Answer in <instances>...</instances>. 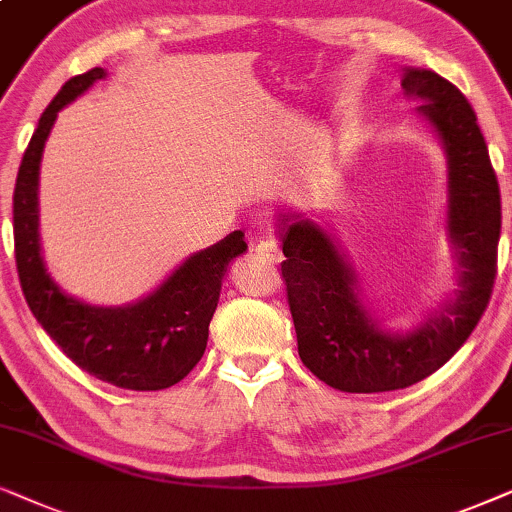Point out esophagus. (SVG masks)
Returning a JSON list of instances; mask_svg holds the SVG:
<instances>
[{"mask_svg":"<svg viewBox=\"0 0 512 512\" xmlns=\"http://www.w3.org/2000/svg\"><path fill=\"white\" fill-rule=\"evenodd\" d=\"M250 234H252V238H255V252L260 255V260L269 262V264H278L283 260L281 245H278L274 238H264L260 224H252Z\"/></svg>","mask_w":512,"mask_h":512,"instance_id":"obj_1","label":"esophagus"}]
</instances>
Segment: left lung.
<instances>
[{
	"instance_id": "obj_1",
	"label": "left lung",
	"mask_w": 512,
	"mask_h": 512,
	"mask_svg": "<svg viewBox=\"0 0 512 512\" xmlns=\"http://www.w3.org/2000/svg\"><path fill=\"white\" fill-rule=\"evenodd\" d=\"M405 93L445 142L449 159V231L461 257V288L452 304L407 337L379 332L353 292V274L335 243L309 222L283 220L281 276L302 363L346 393L398 391L431 377L466 344L487 311L501 236L499 180L473 107L452 81L407 70Z\"/></svg>"
}]
</instances>
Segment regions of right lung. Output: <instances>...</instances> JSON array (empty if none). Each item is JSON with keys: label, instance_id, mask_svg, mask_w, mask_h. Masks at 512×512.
Listing matches in <instances>:
<instances>
[{"label": "right lung", "instance_id": "add662e5", "mask_svg": "<svg viewBox=\"0 0 512 512\" xmlns=\"http://www.w3.org/2000/svg\"><path fill=\"white\" fill-rule=\"evenodd\" d=\"M102 77L105 70L93 67L65 81L25 149L13 189L16 269L34 318L74 365L128 391H161L185 379L201 360L222 278L248 245L243 231H234L213 248L189 257L154 295L124 309H98L58 290L39 255V161L60 109Z\"/></svg>", "mask_w": 512, "mask_h": 512}]
</instances>
